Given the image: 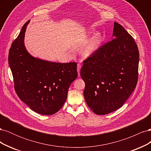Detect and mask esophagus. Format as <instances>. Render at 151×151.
I'll return each mask as SVG.
<instances>
[{
    "mask_svg": "<svg viewBox=\"0 0 151 151\" xmlns=\"http://www.w3.org/2000/svg\"><path fill=\"white\" fill-rule=\"evenodd\" d=\"M81 64H77V73H78V75L79 76H80V70H81Z\"/></svg>",
    "mask_w": 151,
    "mask_h": 151,
    "instance_id": "obj_1",
    "label": "esophagus"
}]
</instances>
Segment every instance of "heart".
I'll list each match as a JSON object with an SVG mask.
<instances>
[{
  "label": "heart",
  "instance_id": "b5f03b06",
  "mask_svg": "<svg viewBox=\"0 0 151 151\" xmlns=\"http://www.w3.org/2000/svg\"><path fill=\"white\" fill-rule=\"evenodd\" d=\"M101 37L99 33H95L94 35L87 42L82 48V55L84 57H89L92 56L95 52L97 51L100 42H101Z\"/></svg>",
  "mask_w": 151,
  "mask_h": 151
}]
</instances>
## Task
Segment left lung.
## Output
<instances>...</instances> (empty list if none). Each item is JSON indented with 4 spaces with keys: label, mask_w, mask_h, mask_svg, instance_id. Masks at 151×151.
Wrapping results in <instances>:
<instances>
[{
    "label": "left lung",
    "mask_w": 151,
    "mask_h": 151,
    "mask_svg": "<svg viewBox=\"0 0 151 151\" xmlns=\"http://www.w3.org/2000/svg\"><path fill=\"white\" fill-rule=\"evenodd\" d=\"M113 38L84 60L81 69L86 102L99 115L121 108L138 81L139 52L134 39L115 22Z\"/></svg>",
    "instance_id": "8db88e82"
}]
</instances>
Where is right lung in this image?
<instances>
[{"mask_svg":"<svg viewBox=\"0 0 151 151\" xmlns=\"http://www.w3.org/2000/svg\"><path fill=\"white\" fill-rule=\"evenodd\" d=\"M27 21L9 53V64L18 97L32 110L53 115L65 103L70 85L77 77V63H57L35 58L24 46Z\"/></svg>","mask_w":151,"mask_h":151,"instance_id":"1","label":"right lung"}]
</instances>
